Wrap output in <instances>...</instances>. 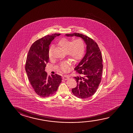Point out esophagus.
<instances>
[{"mask_svg": "<svg viewBox=\"0 0 133 133\" xmlns=\"http://www.w3.org/2000/svg\"><path fill=\"white\" fill-rule=\"evenodd\" d=\"M63 78L64 80H67L69 78V77L67 75H64V76L63 77Z\"/></svg>", "mask_w": 133, "mask_h": 133, "instance_id": "1", "label": "esophagus"}]
</instances>
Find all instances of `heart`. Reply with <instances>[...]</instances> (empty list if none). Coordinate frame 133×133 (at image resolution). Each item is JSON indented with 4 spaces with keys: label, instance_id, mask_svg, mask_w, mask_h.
Instances as JSON below:
<instances>
[{
    "label": "heart",
    "instance_id": "1",
    "mask_svg": "<svg viewBox=\"0 0 133 133\" xmlns=\"http://www.w3.org/2000/svg\"><path fill=\"white\" fill-rule=\"evenodd\" d=\"M58 45L60 49L66 53L69 58L75 62L82 58L85 51V44L82 38H76L72 41L68 38H63L58 41ZM53 48V46H51L49 50V58H52ZM69 65V63L65 62L60 65V68L63 71H66Z\"/></svg>",
    "mask_w": 133,
    "mask_h": 133
}]
</instances>
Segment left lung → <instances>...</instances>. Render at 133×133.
<instances>
[{"mask_svg":"<svg viewBox=\"0 0 133 133\" xmlns=\"http://www.w3.org/2000/svg\"><path fill=\"white\" fill-rule=\"evenodd\" d=\"M65 35L80 37L86 45L85 54L75 68L80 75L75 77L77 85L72 92L78 98H87L94 95L101 80L103 65L101 51L96 43L86 35L76 33Z\"/></svg>","mask_w":133,"mask_h":133,"instance_id":"obj_1","label":"left lung"}]
</instances>
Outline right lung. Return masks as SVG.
Returning <instances> with one entry per match:
<instances>
[{"mask_svg": "<svg viewBox=\"0 0 133 133\" xmlns=\"http://www.w3.org/2000/svg\"><path fill=\"white\" fill-rule=\"evenodd\" d=\"M60 34L43 37L33 43L29 49L25 64L26 72L29 82L38 96H50L56 92L62 81L60 75L55 74L48 76L45 71L49 61V46L52 40Z\"/></svg>", "mask_w": 133, "mask_h": 133, "instance_id": "1", "label": "right lung"}]
</instances>
